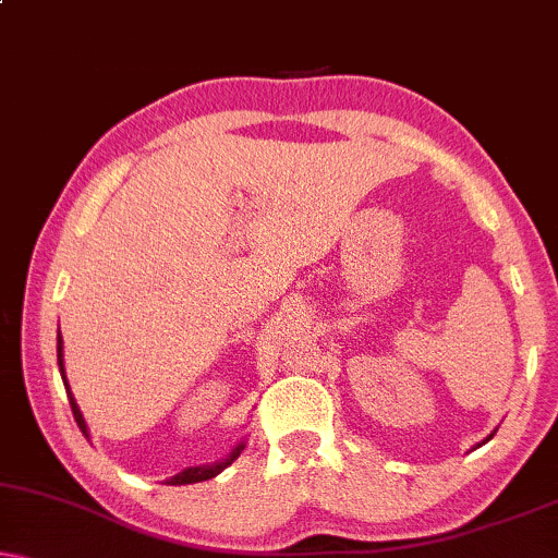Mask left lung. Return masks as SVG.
Wrapping results in <instances>:
<instances>
[{"instance_id":"8db88e82","label":"left lung","mask_w":558,"mask_h":558,"mask_svg":"<svg viewBox=\"0 0 558 558\" xmlns=\"http://www.w3.org/2000/svg\"><path fill=\"white\" fill-rule=\"evenodd\" d=\"M493 436H495V430H493V434H489V436H487V439H482V441H480V444H477V447H482V444H487V441H489V439H493Z\"/></svg>"}]
</instances>
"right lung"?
<instances>
[{
    "label": "right lung",
    "mask_w": 558,
    "mask_h": 558,
    "mask_svg": "<svg viewBox=\"0 0 558 558\" xmlns=\"http://www.w3.org/2000/svg\"><path fill=\"white\" fill-rule=\"evenodd\" d=\"M58 369H61L65 392H69V403H71V411H73V418H76L81 434H84L86 439H88V426H86V421H84V413H81L76 398H73V392H71V385H69V380H65V367H63V337H61V331H58ZM244 447H247V441H240L232 451H229V454H227L225 459H219V462L202 464V466H185L183 472H178V474H173V477H170V480H166V485H193V482H204V480L217 477L219 472H225L227 466L232 464L234 459L242 454Z\"/></svg>",
    "instance_id": "obj_1"
}]
</instances>
